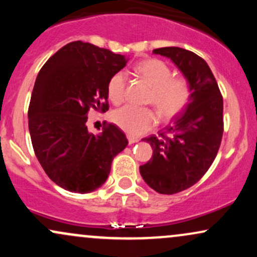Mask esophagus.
Listing matches in <instances>:
<instances>
[{"instance_id":"1","label":"esophagus","mask_w":257,"mask_h":257,"mask_svg":"<svg viewBox=\"0 0 257 257\" xmlns=\"http://www.w3.org/2000/svg\"><path fill=\"white\" fill-rule=\"evenodd\" d=\"M126 139H128V143L131 144H135V143H138L139 141V139L138 138H135V137H132V135H126Z\"/></svg>"}]
</instances>
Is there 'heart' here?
Wrapping results in <instances>:
<instances>
[{"label":"heart","instance_id":"heart-1","mask_svg":"<svg viewBox=\"0 0 257 257\" xmlns=\"http://www.w3.org/2000/svg\"><path fill=\"white\" fill-rule=\"evenodd\" d=\"M134 71L151 85L147 102L156 106L162 120H170L179 116L190 104L192 85L182 76H173L172 67L159 59H146L134 66ZM126 75L118 71L111 76L107 83V96L114 105L125 98ZM112 119L128 134H145L157 123V114L151 107L126 105L112 114Z\"/></svg>","mask_w":257,"mask_h":257}]
</instances>
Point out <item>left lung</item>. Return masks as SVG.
Listing matches in <instances>:
<instances>
[{
  "label": "left lung",
  "mask_w": 257,
  "mask_h": 257,
  "mask_svg": "<svg viewBox=\"0 0 257 257\" xmlns=\"http://www.w3.org/2000/svg\"><path fill=\"white\" fill-rule=\"evenodd\" d=\"M170 58L192 85L190 104L158 137L145 138L152 158L140 166L150 187L162 194L187 190L213 164L223 134V99L210 67L203 58L179 47L153 51Z\"/></svg>",
  "instance_id": "1"
}]
</instances>
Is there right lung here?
<instances>
[{
  "mask_svg": "<svg viewBox=\"0 0 257 257\" xmlns=\"http://www.w3.org/2000/svg\"><path fill=\"white\" fill-rule=\"evenodd\" d=\"M126 65L123 55L82 41L67 43L38 72L29 105L35 155L64 190L88 193L107 179L113 158L128 145L117 125L88 132L89 111L108 110L107 83Z\"/></svg>",
  "mask_w": 257,
  "mask_h": 257,
  "instance_id": "add662e5",
  "label": "right lung"
}]
</instances>
